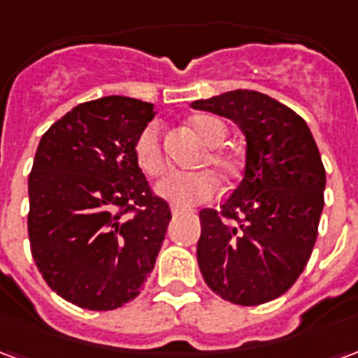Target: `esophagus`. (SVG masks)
<instances>
[{"instance_id": "1", "label": "esophagus", "mask_w": 358, "mask_h": 358, "mask_svg": "<svg viewBox=\"0 0 358 358\" xmlns=\"http://www.w3.org/2000/svg\"><path fill=\"white\" fill-rule=\"evenodd\" d=\"M171 213L176 217V215H182V213H187V209H184V207H171Z\"/></svg>"}]
</instances>
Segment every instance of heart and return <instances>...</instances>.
I'll return each mask as SVG.
<instances>
[{
    "label": "heart",
    "instance_id": "b5f03b06",
    "mask_svg": "<svg viewBox=\"0 0 358 358\" xmlns=\"http://www.w3.org/2000/svg\"><path fill=\"white\" fill-rule=\"evenodd\" d=\"M189 126L195 136L205 145H209L201 163L213 164L224 178L234 176L236 172L234 159L226 151L218 149V145L226 138V126L218 118L209 117V115H197L189 120ZM134 157H136L138 166L149 176H161L166 171V159H164L159 126L148 124L141 130L134 145ZM217 178L209 171L176 172L157 184L155 194L174 207H189V205H197V203L210 199L217 192Z\"/></svg>",
    "mask_w": 358,
    "mask_h": 358
}]
</instances>
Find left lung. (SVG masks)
<instances>
[{"label":"left lung","mask_w":358,"mask_h":358,"mask_svg":"<svg viewBox=\"0 0 358 358\" xmlns=\"http://www.w3.org/2000/svg\"><path fill=\"white\" fill-rule=\"evenodd\" d=\"M192 107L230 118L245 136L240 186L220 210L199 213L203 280L236 305L276 299L305 270L318 234L326 171L315 138L295 110L253 90Z\"/></svg>","instance_id":"left-lung-1"}]
</instances>
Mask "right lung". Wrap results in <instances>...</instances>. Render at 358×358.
<instances>
[{"mask_svg":"<svg viewBox=\"0 0 358 358\" xmlns=\"http://www.w3.org/2000/svg\"><path fill=\"white\" fill-rule=\"evenodd\" d=\"M155 117L151 103L109 95L51 124L28 176V238L53 292L90 310L140 295L171 222L136 163L134 145Z\"/></svg>","mask_w":358,"mask_h":358,"instance_id":"1","label":"right lung"}]
</instances>
